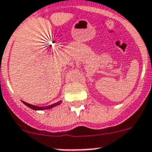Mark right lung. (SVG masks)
I'll use <instances>...</instances> for the list:
<instances>
[{"label": "right lung", "instance_id": "add662e5", "mask_svg": "<svg viewBox=\"0 0 152 152\" xmlns=\"http://www.w3.org/2000/svg\"><path fill=\"white\" fill-rule=\"evenodd\" d=\"M22 102H23V103H24L26 106H28V107H30V108H31V109H33V110H35V111H41V110L50 109V108H52V107H56V106L59 105V104H61V101H59V102H58L57 103H54V104H50V105L45 106V107H39V106L33 105V104H28L25 102H23V101H22Z\"/></svg>", "mask_w": 152, "mask_h": 152}]
</instances>
